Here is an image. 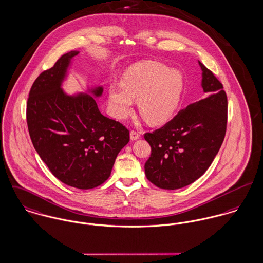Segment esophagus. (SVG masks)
<instances>
[{
  "mask_svg": "<svg viewBox=\"0 0 263 263\" xmlns=\"http://www.w3.org/2000/svg\"><path fill=\"white\" fill-rule=\"evenodd\" d=\"M139 137H140V134L138 132H136L134 130L130 131V138H131V140H137V139H139Z\"/></svg>",
  "mask_w": 263,
  "mask_h": 263,
  "instance_id": "esophagus-1",
  "label": "esophagus"
}]
</instances>
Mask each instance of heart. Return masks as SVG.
<instances>
[{"mask_svg":"<svg viewBox=\"0 0 263 263\" xmlns=\"http://www.w3.org/2000/svg\"><path fill=\"white\" fill-rule=\"evenodd\" d=\"M183 91L181 72L158 62L144 61L124 72L121 85L111 84L108 96L116 118H127L133 110V99H138L142 117L148 123L157 125L173 116L181 101Z\"/></svg>","mask_w":263,"mask_h":263,"instance_id":"b5f03b06","label":"heart"}]
</instances>
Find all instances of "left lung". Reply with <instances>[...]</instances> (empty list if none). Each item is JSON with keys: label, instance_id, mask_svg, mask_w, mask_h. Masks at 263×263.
<instances>
[{"label": "left lung", "instance_id": "obj_1", "mask_svg": "<svg viewBox=\"0 0 263 263\" xmlns=\"http://www.w3.org/2000/svg\"><path fill=\"white\" fill-rule=\"evenodd\" d=\"M202 98L144 138L151 146L145 163L149 181L174 190L201 177L222 145L227 125V96L223 85L201 62Z\"/></svg>", "mask_w": 263, "mask_h": 263}]
</instances>
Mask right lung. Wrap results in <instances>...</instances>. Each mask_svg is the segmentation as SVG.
<instances>
[{
    "label": "right lung",
    "mask_w": 263,
    "mask_h": 263,
    "mask_svg": "<svg viewBox=\"0 0 263 263\" xmlns=\"http://www.w3.org/2000/svg\"><path fill=\"white\" fill-rule=\"evenodd\" d=\"M78 53L64 54L33 83L27 124L32 143L52 174L66 185L91 189L109 178L130 135L120 122L102 115L90 95L69 96L63 92L61 84ZM91 92L99 97L103 88Z\"/></svg>",
    "instance_id": "right-lung-1"
}]
</instances>
